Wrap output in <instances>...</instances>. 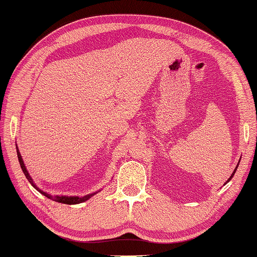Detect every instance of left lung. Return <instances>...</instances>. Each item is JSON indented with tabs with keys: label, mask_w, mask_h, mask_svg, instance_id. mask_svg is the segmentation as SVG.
I'll use <instances>...</instances> for the list:
<instances>
[{
	"label": "left lung",
	"mask_w": 257,
	"mask_h": 257,
	"mask_svg": "<svg viewBox=\"0 0 257 257\" xmlns=\"http://www.w3.org/2000/svg\"><path fill=\"white\" fill-rule=\"evenodd\" d=\"M236 168H237V166H236ZM236 168H235V169H234V172H233V174H232V175H230V177L228 178V180H227V182H229V181H230V178H232V177L234 176V174H235V172H236ZM227 182H226V183H227ZM226 183H225V184H226Z\"/></svg>",
	"instance_id": "left-lung-1"
}]
</instances>
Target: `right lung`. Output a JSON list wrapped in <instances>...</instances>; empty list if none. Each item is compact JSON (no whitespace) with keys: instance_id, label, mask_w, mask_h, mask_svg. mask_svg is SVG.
I'll return each mask as SVG.
<instances>
[{"instance_id":"1","label":"right lung","mask_w":257,"mask_h":257,"mask_svg":"<svg viewBox=\"0 0 257 257\" xmlns=\"http://www.w3.org/2000/svg\"><path fill=\"white\" fill-rule=\"evenodd\" d=\"M17 156H18V161H20L21 168H22V170H23L25 177H27L30 183H31V184L33 185V188H36L37 190H38L40 193H42V195L46 196L47 198H50V199H52V200H55V202H58V203H62V204H68V205H73V204H80V203H82V202H85V200H88L89 198H90V197H92V196H94L95 193H96V192H94V193H89V195L83 196V197H77V196H51V195H48L47 192H44L43 190H40L39 188H37L36 184L33 183V180L31 178V176H30V174H29V172L27 170V167H25L24 162H23V159H22L21 153H20V151H18V150H17Z\"/></svg>"}]
</instances>
